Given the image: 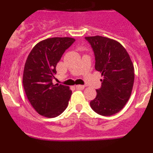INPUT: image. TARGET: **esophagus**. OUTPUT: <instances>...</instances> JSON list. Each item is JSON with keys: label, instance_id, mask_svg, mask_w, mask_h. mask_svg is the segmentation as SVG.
Returning a JSON list of instances; mask_svg holds the SVG:
<instances>
[{"label": "esophagus", "instance_id": "esophagus-1", "mask_svg": "<svg viewBox=\"0 0 153 153\" xmlns=\"http://www.w3.org/2000/svg\"><path fill=\"white\" fill-rule=\"evenodd\" d=\"M76 88L77 90H83L85 88V86H83V85H76Z\"/></svg>", "mask_w": 153, "mask_h": 153}]
</instances>
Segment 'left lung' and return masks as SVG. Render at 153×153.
<instances>
[{
  "label": "left lung",
  "mask_w": 153,
  "mask_h": 153,
  "mask_svg": "<svg viewBox=\"0 0 153 153\" xmlns=\"http://www.w3.org/2000/svg\"><path fill=\"white\" fill-rule=\"evenodd\" d=\"M85 38L94 52L95 69L103 78L90 106L98 114L112 116L129 100L134 83V67L126 50L117 40L101 36Z\"/></svg>",
  "instance_id": "1"
}]
</instances>
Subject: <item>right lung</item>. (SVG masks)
I'll list each match as a JSON object with an SVG mask.
<instances>
[{
	"mask_svg": "<svg viewBox=\"0 0 153 153\" xmlns=\"http://www.w3.org/2000/svg\"><path fill=\"white\" fill-rule=\"evenodd\" d=\"M71 37H53L39 42L27 58L23 86L28 100L41 116L53 118L68 106L72 91L61 84L53 85L56 64L67 49L74 44Z\"/></svg>",
	"mask_w": 153,
	"mask_h": 153,
	"instance_id": "1",
	"label": "right lung"
}]
</instances>
